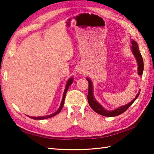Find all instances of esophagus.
Segmentation results:
<instances>
[{
    "instance_id": "esophagus-1",
    "label": "esophagus",
    "mask_w": 154,
    "mask_h": 154,
    "mask_svg": "<svg viewBox=\"0 0 154 154\" xmlns=\"http://www.w3.org/2000/svg\"><path fill=\"white\" fill-rule=\"evenodd\" d=\"M78 72H79V73L80 74H82V73H85L84 71L80 69H78Z\"/></svg>"
}]
</instances>
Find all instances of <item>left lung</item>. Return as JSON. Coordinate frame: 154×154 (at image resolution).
Returning <instances> with one entry per match:
<instances>
[{
    "label": "left lung",
    "mask_w": 154,
    "mask_h": 154,
    "mask_svg": "<svg viewBox=\"0 0 154 154\" xmlns=\"http://www.w3.org/2000/svg\"><path fill=\"white\" fill-rule=\"evenodd\" d=\"M131 44H132L131 50L134 55L138 65V75H140V76H142L143 73V58L142 57L141 54H140L138 45V44L136 43V42L132 40ZM86 79L88 81V82H89V91H88V95H87L88 103H89L91 109H92L94 112L100 114V115H103L104 116H109V117L119 116L120 114L125 112V111L132 105V103L134 102L137 98H138V97L139 96L140 92L137 94V95L136 96L134 99H133V100L131 101L130 103H129L128 104H126V105L120 106L118 108V109H114V110H107L104 109V108H103L102 105H100V104L96 100V99H94V97L93 96V86L92 84V81H91L89 78H86Z\"/></svg>",
    "instance_id": "obj_1"
}]
</instances>
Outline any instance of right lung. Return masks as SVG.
<instances>
[{
	"instance_id": "1",
	"label": "right lung",
	"mask_w": 154,
	"mask_h": 154,
	"mask_svg": "<svg viewBox=\"0 0 154 154\" xmlns=\"http://www.w3.org/2000/svg\"><path fill=\"white\" fill-rule=\"evenodd\" d=\"M73 78H72V77L70 78V79H69V80L67 81V83H66V85H65V89L64 93H63V99H62L61 103V104H60V108H59V109L56 111V112H54V114H50V115L44 116H38V117H33V116H29L30 118H31V119H34V120H44V119H49V118H51V117H52V116H55V115H57V114L60 113V112H61L62 108H63V106L65 94H66V93H67V90H68V89H69V86L72 84V83H73Z\"/></svg>"
}]
</instances>
